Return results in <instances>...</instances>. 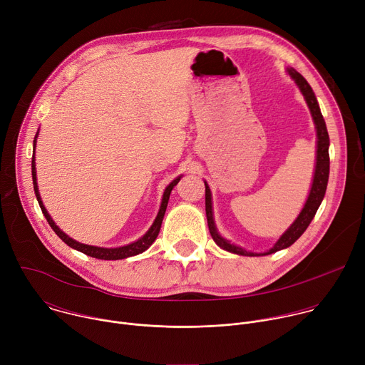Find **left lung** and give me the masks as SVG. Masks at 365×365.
<instances>
[{
  "label": "left lung",
  "instance_id": "left-lung-1",
  "mask_svg": "<svg viewBox=\"0 0 365 365\" xmlns=\"http://www.w3.org/2000/svg\"><path fill=\"white\" fill-rule=\"evenodd\" d=\"M287 73L290 75V78L294 81V83L300 89V92L307 103V107L310 110V115H312V120H314L315 130H317V163H315L314 179H312V186H310L307 199L302 207L300 214L293 221V224L282 234V237L276 241V244L266 252H252V251H247L245 248H242L237 244H232L231 241L225 240L220 234V231L215 225V220H214L212 193H211L210 186H207V183L205 180V210H206V220H207V227H210V232L218 247H221L222 250L230 251L232 254L247 255V257H258V255L273 254L276 251L290 247L306 231L310 221L314 220L319 205L324 200L325 192H327L328 179H329V135H328L327 124L322 117L315 92L312 91L307 81L293 68H287Z\"/></svg>",
  "mask_w": 365,
  "mask_h": 365
}]
</instances>
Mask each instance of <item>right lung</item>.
<instances>
[{
	"mask_svg": "<svg viewBox=\"0 0 365 365\" xmlns=\"http://www.w3.org/2000/svg\"><path fill=\"white\" fill-rule=\"evenodd\" d=\"M37 135H38V130L36 133V137H34V141H33V158H31V176H33V186H34V193H36V197H37V202L41 207V212L43 215L46 217L48 225L51 227V230H53L58 237L65 242L68 244L71 248L73 250H78L89 257H93V258H99V259H123V258H128V257H133V255H137V254H141L144 252L154 241L155 238H158L159 232H160V228H162V222H163V217H165V212H166V207H168V202H169V197H170V193H172V189L179 183L180 176H178L175 180H172L165 192H163V197H162V203H160V210L158 212V217H155V220L153 221L151 227L148 228V231L141 237L138 238L137 241H133L127 245H123V247H115V248H106V247H96V245H88V244H82L73 238H71L68 234H65L56 224L55 221L51 220V217L48 215V212L46 211V206L43 205V200H41V196H40V192H38V186H37V176H36V143H37Z\"/></svg>",
	"mask_w": 365,
	"mask_h": 365,
	"instance_id": "add662e5",
	"label": "right lung"
}]
</instances>
